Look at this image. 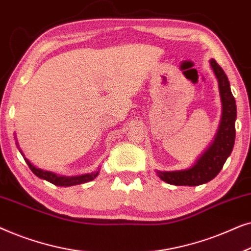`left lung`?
<instances>
[{
	"label": "left lung",
	"instance_id": "left-lung-1",
	"mask_svg": "<svg viewBox=\"0 0 251 251\" xmlns=\"http://www.w3.org/2000/svg\"><path fill=\"white\" fill-rule=\"evenodd\" d=\"M210 67L218 82L222 101V116L218 130L210 145L195 160L190 168L175 171H159L161 180L176 186H198L208 183L217 176L231 155L235 142L236 104L233 97L228 78L215 59L209 60Z\"/></svg>",
	"mask_w": 251,
	"mask_h": 251
}]
</instances>
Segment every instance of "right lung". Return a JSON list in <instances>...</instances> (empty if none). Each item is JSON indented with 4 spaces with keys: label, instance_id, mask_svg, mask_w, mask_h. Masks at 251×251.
<instances>
[{
    "label": "right lung",
    "instance_id": "obj_1",
    "mask_svg": "<svg viewBox=\"0 0 251 251\" xmlns=\"http://www.w3.org/2000/svg\"><path fill=\"white\" fill-rule=\"evenodd\" d=\"M17 146L19 147L18 143H17ZM19 152L23 154L24 159L26 160V163L28 164L29 169L33 171L34 175H36V176L41 178V179H44V180L49 181V183H51V184L57 185V186L67 187V186H73V185L84 184V183H87V181L94 180L95 178L98 176L99 171H100V169L98 168L97 170L94 171V173H91V174L78 175V176H60V175H56L54 173H51V171L42 170V169H40V168H36L35 166H33V164L26 159L25 155H24L23 151L20 149H19Z\"/></svg>",
    "mask_w": 251,
    "mask_h": 251
}]
</instances>
